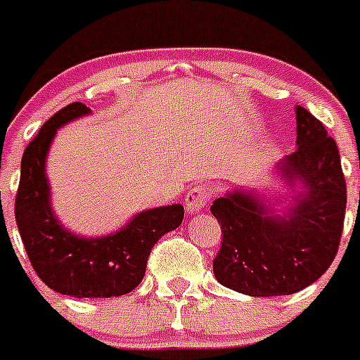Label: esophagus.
Returning a JSON list of instances; mask_svg holds the SVG:
<instances>
[{"instance_id":"34e87169","label":"esophagus","mask_w":360,"mask_h":360,"mask_svg":"<svg viewBox=\"0 0 360 360\" xmlns=\"http://www.w3.org/2000/svg\"><path fill=\"white\" fill-rule=\"evenodd\" d=\"M210 191L205 186H194L186 194V209L187 214H196L209 203Z\"/></svg>"}]
</instances>
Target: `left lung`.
<instances>
[{"mask_svg": "<svg viewBox=\"0 0 360 360\" xmlns=\"http://www.w3.org/2000/svg\"><path fill=\"white\" fill-rule=\"evenodd\" d=\"M295 153L275 173L291 202L268 203L255 189L239 187L210 207L221 223L223 243L214 276L225 288L248 296H282L302 291L328 269L338 253L346 210V182L338 144L321 121L296 105ZM273 205H280L275 211Z\"/></svg>", "mask_w": 360, "mask_h": 360, "instance_id": "1", "label": "left lung"}]
</instances>
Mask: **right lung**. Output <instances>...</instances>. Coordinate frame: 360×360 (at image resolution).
<instances>
[{
  "label": "right lung",
  "instance_id": "1",
  "mask_svg": "<svg viewBox=\"0 0 360 360\" xmlns=\"http://www.w3.org/2000/svg\"><path fill=\"white\" fill-rule=\"evenodd\" d=\"M91 112L78 101L68 105L26 146L15 221L30 262L49 289L72 298H110L139 285L151 248L164 233L182 225L184 207L173 203L143 210L123 229L100 237H85L62 225L51 205L46 160L58 128Z\"/></svg>",
  "mask_w": 360,
  "mask_h": 360
}]
</instances>
